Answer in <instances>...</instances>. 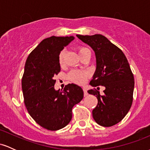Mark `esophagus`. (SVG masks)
<instances>
[{
  "mask_svg": "<svg viewBox=\"0 0 150 150\" xmlns=\"http://www.w3.org/2000/svg\"><path fill=\"white\" fill-rule=\"evenodd\" d=\"M83 92H84V96H85V97L88 95V93H87V89H86V88H83Z\"/></svg>",
  "mask_w": 150,
  "mask_h": 150,
  "instance_id": "esophagus-1",
  "label": "esophagus"
}]
</instances>
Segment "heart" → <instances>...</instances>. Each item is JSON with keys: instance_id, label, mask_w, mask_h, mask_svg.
<instances>
[{"instance_id": "b5f03b06", "label": "heart", "mask_w": 150, "mask_h": 150, "mask_svg": "<svg viewBox=\"0 0 150 150\" xmlns=\"http://www.w3.org/2000/svg\"><path fill=\"white\" fill-rule=\"evenodd\" d=\"M87 48L85 47H80L78 49L79 54L81 56L85 51H87ZM65 56V50H62L59 53V56H58V61H59L60 65H63L64 63V58ZM87 77H88V73L86 71H82V70H75L71 71L68 75V78L70 81L74 82V83L78 84V85H82L85 83V82L87 80Z\"/></svg>"}]
</instances>
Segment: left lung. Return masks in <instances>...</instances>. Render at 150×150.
<instances>
[{
    "label": "left lung",
    "mask_w": 150,
    "mask_h": 150,
    "mask_svg": "<svg viewBox=\"0 0 150 150\" xmlns=\"http://www.w3.org/2000/svg\"><path fill=\"white\" fill-rule=\"evenodd\" d=\"M76 36L95 53L97 67L89 84L105 87L103 95L94 89L87 91L98 99L93 118L101 126L116 125L128 113L132 103L135 82L128 60L119 48L101 34Z\"/></svg>",
    "instance_id": "1"
}]
</instances>
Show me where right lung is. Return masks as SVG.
Segmentation results:
<instances>
[{"label": "right lung", "mask_w": 150, "mask_h": 150, "mask_svg": "<svg viewBox=\"0 0 150 150\" xmlns=\"http://www.w3.org/2000/svg\"><path fill=\"white\" fill-rule=\"evenodd\" d=\"M75 37L46 38L29 55L22 79L25 104L32 118L49 130L66 126L72 119V109L83 99L84 92L75 84L56 90L55 75L61 71L58 56Z\"/></svg>", "instance_id": "add662e5"}]
</instances>
